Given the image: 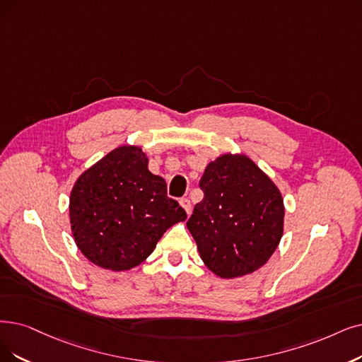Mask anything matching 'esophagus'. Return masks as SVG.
I'll use <instances>...</instances> for the list:
<instances>
[{"label":"esophagus","instance_id":"34e87169","mask_svg":"<svg viewBox=\"0 0 362 362\" xmlns=\"http://www.w3.org/2000/svg\"><path fill=\"white\" fill-rule=\"evenodd\" d=\"M180 204H181V206L184 208V211L187 212V215H190L192 214V204H190V200L187 199V197H182L181 200H180Z\"/></svg>","mask_w":362,"mask_h":362}]
</instances>
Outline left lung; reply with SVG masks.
<instances>
[{
  "label": "left lung",
  "instance_id": "8db88e82",
  "mask_svg": "<svg viewBox=\"0 0 362 362\" xmlns=\"http://www.w3.org/2000/svg\"><path fill=\"white\" fill-rule=\"evenodd\" d=\"M204 199L187 221L200 258L216 276H245L267 263L284 233L278 187L245 154H223L200 178Z\"/></svg>",
  "mask_w": 362,
  "mask_h": 362
}]
</instances>
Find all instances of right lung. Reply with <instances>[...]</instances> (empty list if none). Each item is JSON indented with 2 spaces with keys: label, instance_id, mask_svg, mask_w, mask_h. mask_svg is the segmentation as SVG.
Here are the masks:
<instances>
[{
  "label": "right lung",
  "instance_id": "right-lung-1",
  "mask_svg": "<svg viewBox=\"0 0 362 362\" xmlns=\"http://www.w3.org/2000/svg\"><path fill=\"white\" fill-rule=\"evenodd\" d=\"M187 218L166 182L148 170L141 147L122 146L84 170L69 196L72 236L99 267L123 272L141 264L165 231Z\"/></svg>",
  "mask_w": 362,
  "mask_h": 362
}]
</instances>
